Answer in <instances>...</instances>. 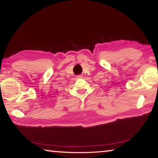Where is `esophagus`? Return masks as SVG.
<instances>
[{
    "label": "esophagus",
    "instance_id": "1",
    "mask_svg": "<svg viewBox=\"0 0 158 158\" xmlns=\"http://www.w3.org/2000/svg\"><path fill=\"white\" fill-rule=\"evenodd\" d=\"M81 78H83V75H81V74H79V75L77 76V79H81Z\"/></svg>",
    "mask_w": 158,
    "mask_h": 158
}]
</instances>
